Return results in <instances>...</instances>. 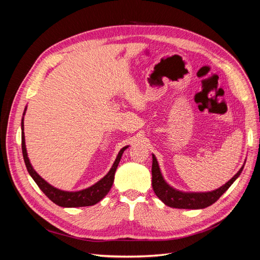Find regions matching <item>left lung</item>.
Returning <instances> with one entry per match:
<instances>
[{
    "mask_svg": "<svg viewBox=\"0 0 260 260\" xmlns=\"http://www.w3.org/2000/svg\"><path fill=\"white\" fill-rule=\"evenodd\" d=\"M244 166L238 171L231 180L220 186L219 188L211 192H204V193H187L181 192L171 187L166 181L164 180L161 172L158 166V162L155 155H153V165H152V186L155 194L164 204L172 208H180V209H202L212 205L215 202L219 200L228 188L231 186L237 178L241 175Z\"/></svg>",
    "mask_w": 260,
    "mask_h": 260,
    "instance_id": "8db88e82",
    "label": "left lung"
}]
</instances>
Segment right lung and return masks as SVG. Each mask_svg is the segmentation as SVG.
<instances>
[{
    "label": "right lung",
    "mask_w": 260,
    "mask_h": 260,
    "mask_svg": "<svg viewBox=\"0 0 260 260\" xmlns=\"http://www.w3.org/2000/svg\"><path fill=\"white\" fill-rule=\"evenodd\" d=\"M27 108V107H26ZM25 108V112H26ZM25 112H23V115H25ZM128 146H124L120 149V152L118 153L117 158L112 166L111 170L108 171V174L103 178L101 179L99 182L95 184H93L92 186L84 188L82 191H78V192H67V191H61L58 190V188L52 186L49 184L44 179H42L40 176H39L36 170L31 166V164L29 161L28 155H27V149H26V144H25V133H23V118L21 119V149H22V156H23V160H25L27 170L29 172V175L32 177L35 180V182L38 184V186L41 188V191L48 196V198L56 204L58 206L61 207H83V206H92L95 205L96 203H99L101 200H103L106 194L111 190V187L114 183V178H115V172L118 167V164L120 161V158L122 156V153L124 152V149Z\"/></svg>",
    "instance_id": "add662e5"
}]
</instances>
